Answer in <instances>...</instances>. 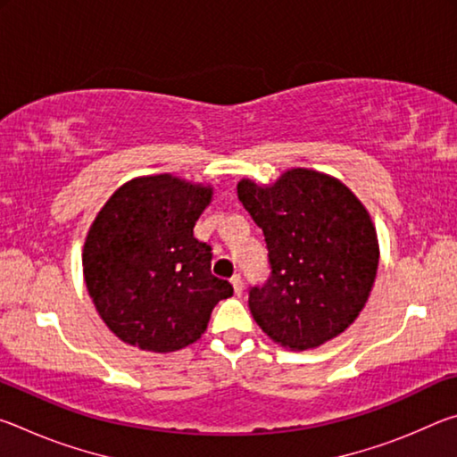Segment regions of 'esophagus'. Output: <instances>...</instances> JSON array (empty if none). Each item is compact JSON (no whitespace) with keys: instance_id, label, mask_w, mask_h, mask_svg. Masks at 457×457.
I'll return each mask as SVG.
<instances>
[{"instance_id":"esophagus-1","label":"esophagus","mask_w":457,"mask_h":457,"mask_svg":"<svg viewBox=\"0 0 457 457\" xmlns=\"http://www.w3.org/2000/svg\"><path fill=\"white\" fill-rule=\"evenodd\" d=\"M231 286H234V292L237 294V296H242V292H244V280H242V276L239 274H234L231 276Z\"/></svg>"}]
</instances>
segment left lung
<instances>
[{"instance_id":"left-lung-1","label":"left lung","mask_w":457,"mask_h":457,"mask_svg":"<svg viewBox=\"0 0 457 457\" xmlns=\"http://www.w3.org/2000/svg\"><path fill=\"white\" fill-rule=\"evenodd\" d=\"M237 199L262 228L272 274L250 288L258 327L290 351L316 349L365 308L378 266L373 220L337 177L294 167L274 183H237Z\"/></svg>"}]
</instances>
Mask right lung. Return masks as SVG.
Segmentation results:
<instances>
[{
  "mask_svg": "<svg viewBox=\"0 0 457 457\" xmlns=\"http://www.w3.org/2000/svg\"><path fill=\"white\" fill-rule=\"evenodd\" d=\"M213 187L171 173L135 177L108 197L87 234L82 270L104 324L122 343L175 353L201 338L234 288L212 274L193 236Z\"/></svg>",
  "mask_w": 457,
  "mask_h": 457,
  "instance_id": "right-lung-1",
  "label": "right lung"
}]
</instances>
